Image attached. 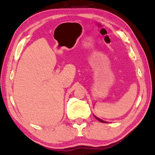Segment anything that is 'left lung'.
Returning a JSON list of instances; mask_svg holds the SVG:
<instances>
[{"label":"left lung","mask_w":155,"mask_h":155,"mask_svg":"<svg viewBox=\"0 0 155 155\" xmlns=\"http://www.w3.org/2000/svg\"><path fill=\"white\" fill-rule=\"evenodd\" d=\"M95 117H96V116H95ZM96 118L97 120H98V121H100V122H101V123H106V122H104V120H101V119L98 118V117H96Z\"/></svg>","instance_id":"obj_1"}]
</instances>
